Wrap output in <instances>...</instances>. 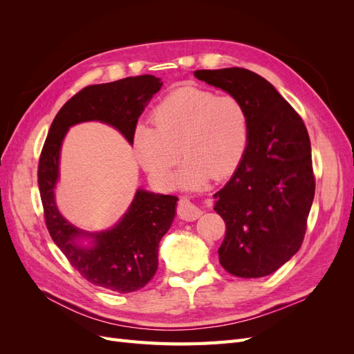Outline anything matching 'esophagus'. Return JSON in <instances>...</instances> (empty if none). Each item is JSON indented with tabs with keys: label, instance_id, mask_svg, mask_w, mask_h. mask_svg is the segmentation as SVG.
Segmentation results:
<instances>
[{
	"label": "esophagus",
	"instance_id": "esophagus-1",
	"mask_svg": "<svg viewBox=\"0 0 354 354\" xmlns=\"http://www.w3.org/2000/svg\"><path fill=\"white\" fill-rule=\"evenodd\" d=\"M177 214L181 220L186 221H194L202 216V209L196 205V203L192 202L189 198L183 196L178 199L177 205Z\"/></svg>",
	"mask_w": 354,
	"mask_h": 354
}]
</instances>
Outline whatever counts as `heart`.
Segmentation results:
<instances>
[{"instance_id": "1", "label": "heart", "mask_w": 354, "mask_h": 354, "mask_svg": "<svg viewBox=\"0 0 354 354\" xmlns=\"http://www.w3.org/2000/svg\"><path fill=\"white\" fill-rule=\"evenodd\" d=\"M152 127L134 133L137 160L156 181L167 185L180 160L186 162L178 185L198 187L212 177L236 173L250 146V116L233 95L181 87L169 93L152 112Z\"/></svg>"}]
</instances>
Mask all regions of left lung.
I'll return each instance as SVG.
<instances>
[{
	"instance_id": "8db88e82",
	"label": "left lung",
	"mask_w": 354,
	"mask_h": 354,
	"mask_svg": "<svg viewBox=\"0 0 354 354\" xmlns=\"http://www.w3.org/2000/svg\"><path fill=\"white\" fill-rule=\"evenodd\" d=\"M194 73L239 99L250 116L248 151L236 173L214 195V209L226 223L220 264L245 279L272 274L301 248L315 198L307 128L260 75L243 68Z\"/></svg>"
}]
</instances>
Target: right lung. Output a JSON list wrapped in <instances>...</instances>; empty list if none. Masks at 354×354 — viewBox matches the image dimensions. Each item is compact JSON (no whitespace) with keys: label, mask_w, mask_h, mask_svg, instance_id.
Listing matches in <instances>:
<instances>
[{"label":"right lung","mask_w":354,"mask_h":354,"mask_svg":"<svg viewBox=\"0 0 354 354\" xmlns=\"http://www.w3.org/2000/svg\"><path fill=\"white\" fill-rule=\"evenodd\" d=\"M160 87L162 82L153 75H140L82 88L57 112L39 156L38 187L51 239L82 277L113 292L137 291L155 276L158 246L173 223L178 198L138 189L115 227L82 232L63 218L56 207L60 146L69 127L85 121L109 124L133 143L138 116ZM82 236L91 237L95 245L81 247L76 239Z\"/></svg>","instance_id":"right-lung-1"}]
</instances>
